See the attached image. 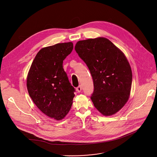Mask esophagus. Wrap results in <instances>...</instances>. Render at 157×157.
I'll list each match as a JSON object with an SVG mask.
<instances>
[{"mask_svg":"<svg viewBox=\"0 0 157 157\" xmlns=\"http://www.w3.org/2000/svg\"><path fill=\"white\" fill-rule=\"evenodd\" d=\"M82 86H81V85H80V86H78L77 88H76V91L78 92V93H80L81 91H82Z\"/></svg>","mask_w":157,"mask_h":157,"instance_id":"esophagus-1","label":"esophagus"}]
</instances>
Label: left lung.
I'll list each match as a JSON object with an SVG mask.
<instances>
[{"label": "left lung", "instance_id": "obj_1", "mask_svg": "<svg viewBox=\"0 0 157 157\" xmlns=\"http://www.w3.org/2000/svg\"><path fill=\"white\" fill-rule=\"evenodd\" d=\"M75 50L93 77L94 106L105 116L115 114L126 104L131 90L132 72L125 56L105 38L79 41Z\"/></svg>", "mask_w": 157, "mask_h": 157}]
</instances>
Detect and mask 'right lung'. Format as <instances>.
Instances as JSON below:
<instances>
[{
  "label": "right lung",
  "mask_w": 157,
  "mask_h": 157,
  "mask_svg": "<svg viewBox=\"0 0 157 157\" xmlns=\"http://www.w3.org/2000/svg\"><path fill=\"white\" fill-rule=\"evenodd\" d=\"M73 49L71 42L41 49L30 68L27 87L36 106L46 115L61 120L69 111L75 90L63 67V60Z\"/></svg>",
  "instance_id": "1"
}]
</instances>
